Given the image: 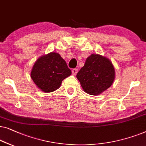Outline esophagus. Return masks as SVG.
Returning a JSON list of instances; mask_svg holds the SVG:
<instances>
[{
	"label": "esophagus",
	"instance_id": "obj_1",
	"mask_svg": "<svg viewBox=\"0 0 146 146\" xmlns=\"http://www.w3.org/2000/svg\"><path fill=\"white\" fill-rule=\"evenodd\" d=\"M77 71H78V70H77V69H73V70H72V73L74 75H75L77 73Z\"/></svg>",
	"mask_w": 146,
	"mask_h": 146
}]
</instances>
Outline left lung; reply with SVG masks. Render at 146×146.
<instances>
[{
  "mask_svg": "<svg viewBox=\"0 0 146 146\" xmlns=\"http://www.w3.org/2000/svg\"><path fill=\"white\" fill-rule=\"evenodd\" d=\"M84 91L98 95L108 89L115 79V70L109 59L99 54H91L77 74Z\"/></svg>",
  "mask_w": 146,
  "mask_h": 146,
  "instance_id": "obj_1",
  "label": "left lung"
}]
</instances>
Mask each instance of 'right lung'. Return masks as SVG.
Listing matches in <instances>:
<instances>
[{
  "label": "right lung",
  "instance_id": "right-lung-1",
  "mask_svg": "<svg viewBox=\"0 0 146 146\" xmlns=\"http://www.w3.org/2000/svg\"><path fill=\"white\" fill-rule=\"evenodd\" d=\"M71 74V71L61 55L51 52L37 59L30 76L41 91L51 93L58 89L63 80Z\"/></svg>",
  "mask_w": 146,
  "mask_h": 146
}]
</instances>
